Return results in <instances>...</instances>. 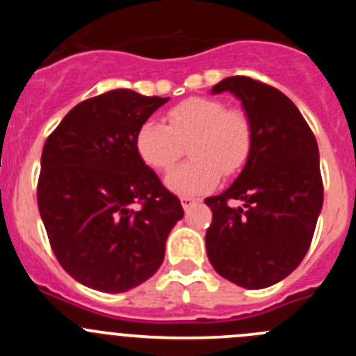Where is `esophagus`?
Wrapping results in <instances>:
<instances>
[{"label":"esophagus","instance_id":"esophagus-1","mask_svg":"<svg viewBox=\"0 0 356 356\" xmlns=\"http://www.w3.org/2000/svg\"><path fill=\"white\" fill-rule=\"evenodd\" d=\"M180 201H181V207H184V210H188V209H191V207H194V205H196V203H200L201 200H197V197L181 196Z\"/></svg>","mask_w":356,"mask_h":356}]
</instances>
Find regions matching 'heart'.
Returning a JSON list of instances; mask_svg holds the SVG:
<instances>
[{
  "instance_id": "obj_1",
  "label": "heart",
  "mask_w": 356,
  "mask_h": 356,
  "mask_svg": "<svg viewBox=\"0 0 356 356\" xmlns=\"http://www.w3.org/2000/svg\"><path fill=\"white\" fill-rule=\"evenodd\" d=\"M193 160L176 168L165 185L180 196L212 191L219 178L234 176L246 165L253 149V124L242 108H226L216 97H188L168 112V127L155 119L135 131V151L153 171H169L187 144Z\"/></svg>"
}]
</instances>
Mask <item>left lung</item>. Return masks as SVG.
<instances>
[{
	"label": "left lung",
	"instance_id": "8db88e82",
	"mask_svg": "<svg viewBox=\"0 0 356 356\" xmlns=\"http://www.w3.org/2000/svg\"><path fill=\"white\" fill-rule=\"evenodd\" d=\"M226 90L250 115L253 149L237 180L205 200L212 210L207 254L222 278L266 289L287 278L310 248L323 209L319 147L298 106L278 89L248 76L212 87L213 94Z\"/></svg>",
	"mask_w": 356,
	"mask_h": 356
}]
</instances>
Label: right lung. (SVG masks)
Instances as JSON below:
<instances>
[{
	"instance_id": "1",
	"label": "right lung",
	"mask_w": 356,
	"mask_h": 356,
	"mask_svg": "<svg viewBox=\"0 0 356 356\" xmlns=\"http://www.w3.org/2000/svg\"><path fill=\"white\" fill-rule=\"evenodd\" d=\"M169 97L114 89L78 103L46 139L37 203L56 260L81 285L127 292L159 271L184 217L135 151V131Z\"/></svg>"
}]
</instances>
